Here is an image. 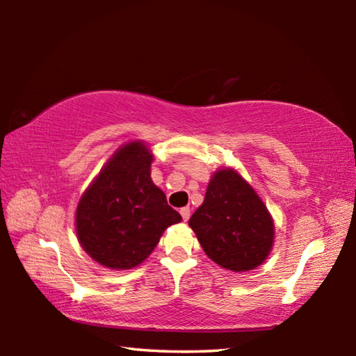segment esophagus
Instances as JSON below:
<instances>
[{
	"instance_id": "34e87169",
	"label": "esophagus",
	"mask_w": 356,
	"mask_h": 356,
	"mask_svg": "<svg viewBox=\"0 0 356 356\" xmlns=\"http://www.w3.org/2000/svg\"><path fill=\"white\" fill-rule=\"evenodd\" d=\"M180 215H182L184 221H188V218H190V207H184V209H180Z\"/></svg>"
}]
</instances>
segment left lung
<instances>
[{
    "mask_svg": "<svg viewBox=\"0 0 356 356\" xmlns=\"http://www.w3.org/2000/svg\"><path fill=\"white\" fill-rule=\"evenodd\" d=\"M215 264L232 272L262 265L273 248L275 222L261 196L234 168L215 171L188 221Z\"/></svg>",
    "mask_w": 356,
    "mask_h": 356,
    "instance_id": "obj_1",
    "label": "left lung"
}]
</instances>
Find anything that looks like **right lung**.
<instances>
[{
    "mask_svg": "<svg viewBox=\"0 0 356 356\" xmlns=\"http://www.w3.org/2000/svg\"><path fill=\"white\" fill-rule=\"evenodd\" d=\"M152 160L144 141L122 144L78 202V242L106 268L138 267L155 250L165 229L182 221L150 179Z\"/></svg>",
    "mask_w": 356,
    "mask_h": 356,
    "instance_id": "1",
    "label": "right lung"
}]
</instances>
